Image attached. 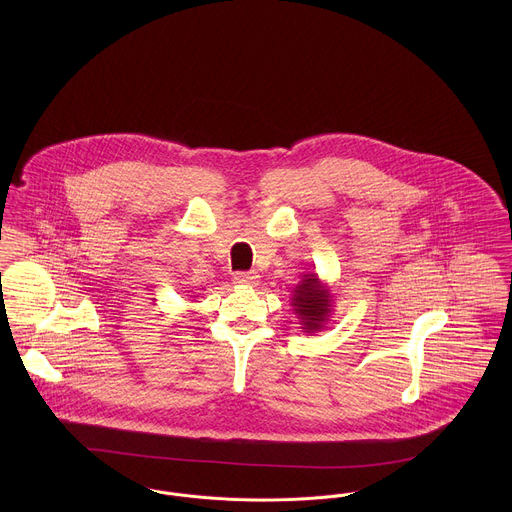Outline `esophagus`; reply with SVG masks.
<instances>
[{"mask_svg":"<svg viewBox=\"0 0 512 512\" xmlns=\"http://www.w3.org/2000/svg\"><path fill=\"white\" fill-rule=\"evenodd\" d=\"M232 282L236 286H256L258 284V276H256V272H238V274H234Z\"/></svg>","mask_w":512,"mask_h":512,"instance_id":"obj_1","label":"esophagus"}]
</instances>
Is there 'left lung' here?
Returning a JSON list of instances; mask_svg holds the SVG:
<instances>
[{
  "label": "left lung",
  "instance_id": "obj_1",
  "mask_svg": "<svg viewBox=\"0 0 512 512\" xmlns=\"http://www.w3.org/2000/svg\"><path fill=\"white\" fill-rule=\"evenodd\" d=\"M290 299L293 313L301 325L299 329L303 333H317L325 329V325L331 321L333 293L315 272H307L301 276Z\"/></svg>",
  "mask_w": 512,
  "mask_h": 512
}]
</instances>
